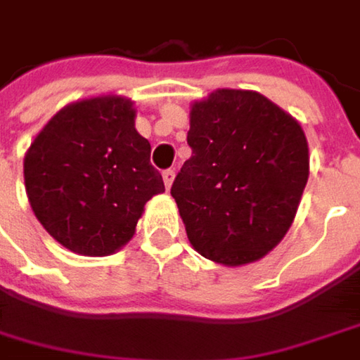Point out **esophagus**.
I'll return each instance as SVG.
<instances>
[{"mask_svg": "<svg viewBox=\"0 0 360 360\" xmlns=\"http://www.w3.org/2000/svg\"><path fill=\"white\" fill-rule=\"evenodd\" d=\"M173 179H175V171H173V169L162 171V181H165V187H167V189L173 185Z\"/></svg>", "mask_w": 360, "mask_h": 360, "instance_id": "obj_1", "label": "esophagus"}]
</instances>
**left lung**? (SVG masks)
Here are the masks:
<instances>
[{
	"instance_id": "obj_1",
	"label": "left lung",
	"mask_w": 360,
	"mask_h": 360,
	"mask_svg": "<svg viewBox=\"0 0 360 360\" xmlns=\"http://www.w3.org/2000/svg\"><path fill=\"white\" fill-rule=\"evenodd\" d=\"M187 144L171 195L189 243L228 266L259 261L285 236L306 189L302 126L257 91L218 89L193 103Z\"/></svg>"
}]
</instances>
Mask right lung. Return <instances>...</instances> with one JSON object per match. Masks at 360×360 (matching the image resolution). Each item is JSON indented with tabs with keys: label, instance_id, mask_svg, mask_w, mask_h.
<instances>
[{
	"label": "right lung",
	"instance_id": "add662e5",
	"mask_svg": "<svg viewBox=\"0 0 360 360\" xmlns=\"http://www.w3.org/2000/svg\"><path fill=\"white\" fill-rule=\"evenodd\" d=\"M34 216L65 248L105 257L134 234L144 203L165 191L132 101L91 97L63 108L24 159Z\"/></svg>",
	"mask_w": 360,
	"mask_h": 360
}]
</instances>
